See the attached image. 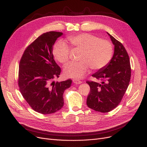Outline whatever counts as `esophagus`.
<instances>
[{"instance_id": "obj_1", "label": "esophagus", "mask_w": 147, "mask_h": 147, "mask_svg": "<svg viewBox=\"0 0 147 147\" xmlns=\"http://www.w3.org/2000/svg\"><path fill=\"white\" fill-rule=\"evenodd\" d=\"M73 83H75V84H80V83H82V81H80V80H78V79H73Z\"/></svg>"}]
</instances>
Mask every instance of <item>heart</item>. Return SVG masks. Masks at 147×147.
Returning a JSON list of instances; mask_svg holds the SVG:
<instances>
[{"instance_id": "obj_1", "label": "heart", "mask_w": 147, "mask_h": 147, "mask_svg": "<svg viewBox=\"0 0 147 147\" xmlns=\"http://www.w3.org/2000/svg\"><path fill=\"white\" fill-rule=\"evenodd\" d=\"M68 42L72 48L82 51L80 62L70 63L64 69V75L69 78L80 79L88 74L91 68L93 70H100L111 61L113 55L111 43L89 33H82L69 36ZM69 46L63 41L58 42L53 46V53L61 63L65 64L69 58Z\"/></svg>"}]
</instances>
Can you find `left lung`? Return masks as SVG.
Segmentation results:
<instances>
[{
	"instance_id": "1",
	"label": "left lung",
	"mask_w": 147,
	"mask_h": 147,
	"mask_svg": "<svg viewBox=\"0 0 147 147\" xmlns=\"http://www.w3.org/2000/svg\"><path fill=\"white\" fill-rule=\"evenodd\" d=\"M114 45L113 57L105 68L92 76L101 83L87 81L90 90L86 104L96 111L108 113L121 102L129 84L131 67L127 52L119 41L108 33Z\"/></svg>"
}]
</instances>
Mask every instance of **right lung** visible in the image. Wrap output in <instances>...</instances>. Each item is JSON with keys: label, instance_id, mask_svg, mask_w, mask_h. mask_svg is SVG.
I'll list each match as a JSON object with an SVG mask.
<instances>
[{"label": "right lung", "instance_id": "obj_1", "mask_svg": "<svg viewBox=\"0 0 147 147\" xmlns=\"http://www.w3.org/2000/svg\"><path fill=\"white\" fill-rule=\"evenodd\" d=\"M63 33L49 32L42 34L31 43L20 61L18 86L21 94L35 111L52 114L64 105V90L71 86L72 80L61 82V68L53 59V45Z\"/></svg>", "mask_w": 147, "mask_h": 147}]
</instances>
